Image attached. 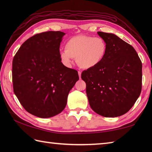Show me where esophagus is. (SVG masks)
<instances>
[{
	"label": "esophagus",
	"mask_w": 152,
	"mask_h": 152,
	"mask_svg": "<svg viewBox=\"0 0 152 152\" xmlns=\"http://www.w3.org/2000/svg\"><path fill=\"white\" fill-rule=\"evenodd\" d=\"M78 75H79V77H80V78H81V74H82V72H80V71H78Z\"/></svg>",
	"instance_id": "esophagus-1"
}]
</instances>
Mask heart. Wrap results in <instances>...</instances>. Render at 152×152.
<instances>
[{
  "instance_id": "heart-1",
  "label": "heart",
  "mask_w": 152,
  "mask_h": 152,
  "mask_svg": "<svg viewBox=\"0 0 152 152\" xmlns=\"http://www.w3.org/2000/svg\"><path fill=\"white\" fill-rule=\"evenodd\" d=\"M64 48L65 50L59 51V56L65 65L70 66L72 58H76V62L81 69H90L102 62L108 46L101 37L78 35L68 40Z\"/></svg>"
}]
</instances>
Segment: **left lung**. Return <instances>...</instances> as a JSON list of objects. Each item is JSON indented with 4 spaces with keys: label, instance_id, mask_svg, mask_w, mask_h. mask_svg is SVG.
<instances>
[{
    "label": "left lung",
    "instance_id": "left-lung-1",
    "mask_svg": "<svg viewBox=\"0 0 152 152\" xmlns=\"http://www.w3.org/2000/svg\"><path fill=\"white\" fill-rule=\"evenodd\" d=\"M108 46L102 62L82 73L89 105L96 114L118 117L133 107L142 89V62L130 44L114 34L97 32Z\"/></svg>",
    "mask_w": 152,
    "mask_h": 152
}]
</instances>
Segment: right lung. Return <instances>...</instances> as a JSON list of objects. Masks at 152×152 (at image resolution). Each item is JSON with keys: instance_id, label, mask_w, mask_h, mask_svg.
<instances>
[{"instance_id": "1", "label": "right lung", "mask_w": 152, "mask_h": 152, "mask_svg": "<svg viewBox=\"0 0 152 152\" xmlns=\"http://www.w3.org/2000/svg\"><path fill=\"white\" fill-rule=\"evenodd\" d=\"M64 34L61 31L35 34L13 59L14 92L25 110L38 118L62 112L69 91L79 80L77 70L61 63L59 47Z\"/></svg>"}]
</instances>
